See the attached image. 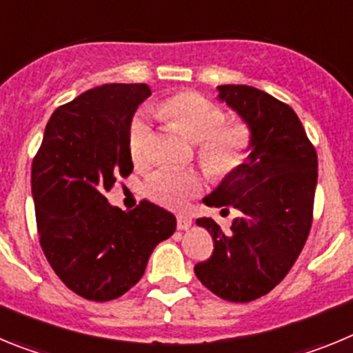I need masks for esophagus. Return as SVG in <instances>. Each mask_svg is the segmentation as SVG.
<instances>
[{
  "mask_svg": "<svg viewBox=\"0 0 353 353\" xmlns=\"http://www.w3.org/2000/svg\"><path fill=\"white\" fill-rule=\"evenodd\" d=\"M176 226L179 230H189L192 226V217L187 214H179L176 215Z\"/></svg>",
  "mask_w": 353,
  "mask_h": 353,
  "instance_id": "esophagus-1",
  "label": "esophagus"
}]
</instances>
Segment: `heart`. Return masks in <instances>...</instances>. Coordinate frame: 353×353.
I'll return each mask as SVG.
<instances>
[{
	"label": "heart",
	"instance_id": "obj_1",
	"mask_svg": "<svg viewBox=\"0 0 353 353\" xmlns=\"http://www.w3.org/2000/svg\"><path fill=\"white\" fill-rule=\"evenodd\" d=\"M155 114L170 121L183 136L198 143V157L210 173H232L248 159L252 146L251 129L244 121H226V111L217 102L198 92H180L155 104ZM152 127L136 117L129 129V154L136 164L148 159ZM203 180L196 173L162 170L146 183L154 201L171 208H182L199 194Z\"/></svg>",
	"mask_w": 353,
	"mask_h": 353
}]
</instances>
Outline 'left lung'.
Segmentation results:
<instances>
[{
	"label": "left lung",
	"instance_id": "left-lung-1",
	"mask_svg": "<svg viewBox=\"0 0 353 353\" xmlns=\"http://www.w3.org/2000/svg\"><path fill=\"white\" fill-rule=\"evenodd\" d=\"M217 90L219 101L251 129L252 146L248 161L203 199L208 207H232L242 215L230 232L210 217L196 219L212 235L214 252L196 263L194 274L217 297L251 302L285 279L304 248L313 223L318 157L288 104L245 84Z\"/></svg>",
	"mask_w": 353,
	"mask_h": 353
}]
</instances>
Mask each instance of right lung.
<instances>
[{
    "instance_id": "add662e5",
    "label": "right lung",
    "mask_w": 353,
    "mask_h": 353,
    "mask_svg": "<svg viewBox=\"0 0 353 353\" xmlns=\"http://www.w3.org/2000/svg\"><path fill=\"white\" fill-rule=\"evenodd\" d=\"M152 95L148 84H104L60 105L31 164L37 228L49 265L67 288L95 302L129 292L162 240L171 212L143 199L123 212L108 203L118 176L132 173L129 129Z\"/></svg>"
}]
</instances>
